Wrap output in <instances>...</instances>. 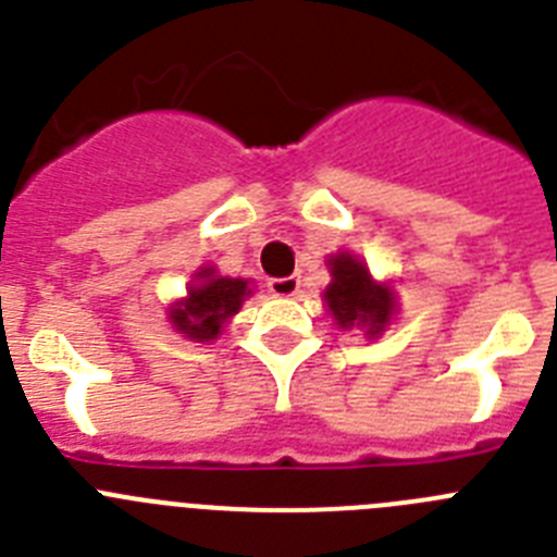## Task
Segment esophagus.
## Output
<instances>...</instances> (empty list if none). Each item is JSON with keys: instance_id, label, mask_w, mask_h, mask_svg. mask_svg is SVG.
<instances>
[{"instance_id": "1", "label": "esophagus", "mask_w": 557, "mask_h": 557, "mask_svg": "<svg viewBox=\"0 0 557 557\" xmlns=\"http://www.w3.org/2000/svg\"><path fill=\"white\" fill-rule=\"evenodd\" d=\"M268 289L278 298H293V295L301 293V278L298 275H284V278H270Z\"/></svg>"}]
</instances>
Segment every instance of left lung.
<instances>
[{"label": "left lung", "mask_w": 557, "mask_h": 557, "mask_svg": "<svg viewBox=\"0 0 557 557\" xmlns=\"http://www.w3.org/2000/svg\"><path fill=\"white\" fill-rule=\"evenodd\" d=\"M332 284L323 293L329 312L339 329H366L376 337L385 332L396 314V293L387 284H376L371 270L351 253H337L329 259Z\"/></svg>", "instance_id": "1"}]
</instances>
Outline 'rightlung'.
I'll return each instance as SVG.
<instances>
[{
  "label": "right lung",
  "mask_w": 557,
  "mask_h": 557,
  "mask_svg": "<svg viewBox=\"0 0 557 557\" xmlns=\"http://www.w3.org/2000/svg\"><path fill=\"white\" fill-rule=\"evenodd\" d=\"M248 295L250 289L245 278H228V275H218L214 268H200L184 301L170 309V321L189 339L209 343V339H218L225 321L239 312Z\"/></svg>",
  "instance_id": "right-lung-1"
}]
</instances>
